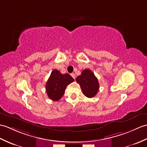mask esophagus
Masks as SVG:
<instances>
[{
	"label": "esophagus",
	"mask_w": 147,
	"mask_h": 147,
	"mask_svg": "<svg viewBox=\"0 0 147 147\" xmlns=\"http://www.w3.org/2000/svg\"><path fill=\"white\" fill-rule=\"evenodd\" d=\"M71 76H72L74 78V79H75V78H76V76H75V74L74 73H71Z\"/></svg>",
	"instance_id": "34e87169"
}]
</instances>
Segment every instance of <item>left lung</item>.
I'll use <instances>...</instances> for the list:
<instances>
[{"label":"left lung","instance_id":"left-lung-1","mask_svg":"<svg viewBox=\"0 0 147 147\" xmlns=\"http://www.w3.org/2000/svg\"><path fill=\"white\" fill-rule=\"evenodd\" d=\"M83 94L88 98H93L97 94L100 84L97 78L90 69H84L76 78Z\"/></svg>","mask_w":147,"mask_h":147}]
</instances>
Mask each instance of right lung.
Returning a JSON list of instances; mask_svg holds the SVG:
<instances>
[{"mask_svg":"<svg viewBox=\"0 0 147 147\" xmlns=\"http://www.w3.org/2000/svg\"><path fill=\"white\" fill-rule=\"evenodd\" d=\"M74 80L69 74H61L60 71L54 69L46 84L47 96L53 101H58L64 93L68 84Z\"/></svg>","mask_w":147,"mask_h":147,"instance_id":"obj_1","label":"right lung"}]
</instances>
